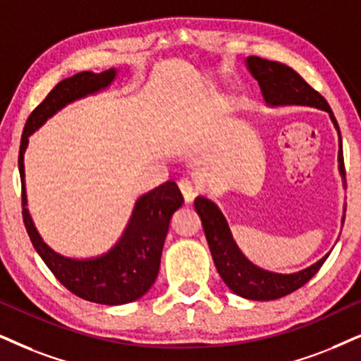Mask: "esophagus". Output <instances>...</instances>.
<instances>
[{"instance_id": "obj_1", "label": "esophagus", "mask_w": 361, "mask_h": 361, "mask_svg": "<svg viewBox=\"0 0 361 361\" xmlns=\"http://www.w3.org/2000/svg\"><path fill=\"white\" fill-rule=\"evenodd\" d=\"M178 186H180L181 193H183V198L186 203H191L196 196V186L193 185V181L188 180V178H183V180L178 181Z\"/></svg>"}]
</instances>
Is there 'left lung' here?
<instances>
[{
  "label": "left lung",
  "mask_w": 361,
  "mask_h": 361,
  "mask_svg": "<svg viewBox=\"0 0 361 361\" xmlns=\"http://www.w3.org/2000/svg\"><path fill=\"white\" fill-rule=\"evenodd\" d=\"M250 71L255 78L258 80L259 88H262L263 98L270 104H307L325 109L330 113L331 121L335 123V128L338 130V123L333 116L330 104L325 98L313 90L302 76L290 66L281 65L276 61H268V59L250 56L246 59ZM340 171L345 175V161H343V148H341L340 138ZM195 208L202 218L204 235H207L209 252H212L214 267L220 273L221 280L226 283L228 288L235 291L236 295L243 296L248 300H276L281 296L293 293L295 290L302 288L305 283H308L317 275L322 264L328 258L323 257L320 262H317L307 270L291 275H280V273H271L262 268L255 267L250 259L245 258V255L240 252L238 246L233 241V236L230 233V228L216 204L209 200L198 196L195 200Z\"/></svg>",
  "instance_id": "8db88e82"
}]
</instances>
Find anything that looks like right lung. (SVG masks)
<instances>
[{"mask_svg": "<svg viewBox=\"0 0 361 361\" xmlns=\"http://www.w3.org/2000/svg\"><path fill=\"white\" fill-rule=\"evenodd\" d=\"M116 71H81L59 81L48 97L36 106L26 120L21 135L18 168L21 176L23 221L35 250L65 288L80 298L102 305H125L138 300L157 280L171 214L183 203V195L175 181H166L136 202L125 233L106 255L91 259H71L54 253L41 240L26 208L25 165L23 154L28 136L65 104L86 94L106 88Z\"/></svg>", "mask_w": 361, "mask_h": 361, "instance_id": "obj_1", "label": "right lung"}]
</instances>
